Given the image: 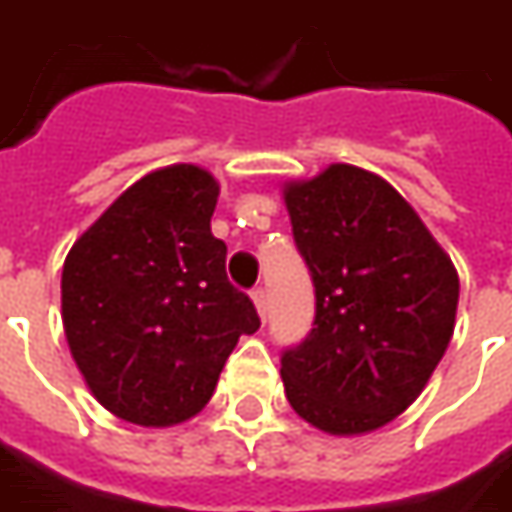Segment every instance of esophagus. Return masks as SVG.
<instances>
[{
	"mask_svg": "<svg viewBox=\"0 0 512 512\" xmlns=\"http://www.w3.org/2000/svg\"><path fill=\"white\" fill-rule=\"evenodd\" d=\"M252 302H255V307H257V313H260V318H266L268 299H266V291H263V288H255V291H252Z\"/></svg>",
	"mask_w": 512,
	"mask_h": 512,
	"instance_id": "esophagus-1",
	"label": "esophagus"
}]
</instances>
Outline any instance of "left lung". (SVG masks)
Wrapping results in <instances>:
<instances>
[{"label":"left lung","mask_w":512,"mask_h":512,"mask_svg":"<svg viewBox=\"0 0 512 512\" xmlns=\"http://www.w3.org/2000/svg\"><path fill=\"white\" fill-rule=\"evenodd\" d=\"M282 196L316 288L313 330L282 352L285 396L330 435L380 430L416 402L452 341L455 266L371 171L332 163Z\"/></svg>","instance_id":"8db88e82"}]
</instances>
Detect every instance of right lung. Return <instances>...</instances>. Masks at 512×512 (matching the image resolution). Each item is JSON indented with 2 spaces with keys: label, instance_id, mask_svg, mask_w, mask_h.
I'll return each instance as SVG.
<instances>
[{
  "label": "right lung",
  "instance_id": "right-lung-1",
  "mask_svg": "<svg viewBox=\"0 0 512 512\" xmlns=\"http://www.w3.org/2000/svg\"><path fill=\"white\" fill-rule=\"evenodd\" d=\"M219 182L166 166L130 185L63 263V330L96 402L141 427H171L210 402L227 357L260 318L227 280L210 232Z\"/></svg>",
  "mask_w": 512,
  "mask_h": 512
}]
</instances>
